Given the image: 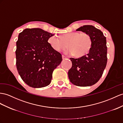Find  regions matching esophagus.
I'll use <instances>...</instances> for the list:
<instances>
[{
	"label": "esophagus",
	"instance_id": "esophagus-1",
	"mask_svg": "<svg viewBox=\"0 0 123 123\" xmlns=\"http://www.w3.org/2000/svg\"><path fill=\"white\" fill-rule=\"evenodd\" d=\"M62 59H66V58H67V56H65V55H62Z\"/></svg>",
	"mask_w": 123,
	"mask_h": 123
}]
</instances>
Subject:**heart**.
Segmentation results:
<instances>
[{
	"label": "heart",
	"instance_id": "b5f03b06",
	"mask_svg": "<svg viewBox=\"0 0 123 123\" xmlns=\"http://www.w3.org/2000/svg\"><path fill=\"white\" fill-rule=\"evenodd\" d=\"M48 43L56 51L63 50L68 46L67 53L81 57L89 52L92 45V39L87 33L75 31L63 35L61 38L52 36L49 38Z\"/></svg>",
	"mask_w": 123,
	"mask_h": 123
}]
</instances>
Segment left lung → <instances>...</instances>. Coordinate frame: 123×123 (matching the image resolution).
<instances>
[{
	"mask_svg": "<svg viewBox=\"0 0 123 123\" xmlns=\"http://www.w3.org/2000/svg\"><path fill=\"white\" fill-rule=\"evenodd\" d=\"M76 31L88 34L92 38V45L87 55L77 59L70 58L72 67L68 72V78L74 85L90 86L99 80L106 67V37L101 31L92 25H84Z\"/></svg>",
	"mask_w": 123,
	"mask_h": 123,
	"instance_id": "8db88e82",
	"label": "left lung"
}]
</instances>
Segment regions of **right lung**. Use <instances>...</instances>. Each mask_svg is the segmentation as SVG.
Here are the masks:
<instances>
[{"mask_svg":"<svg viewBox=\"0 0 123 123\" xmlns=\"http://www.w3.org/2000/svg\"><path fill=\"white\" fill-rule=\"evenodd\" d=\"M53 35L39 28L25 29L18 35L15 51L17 70L31 87L49 85L53 71L62 61L61 53L48 42Z\"/></svg>","mask_w":123,"mask_h":123,"instance_id":"add662e5","label":"right lung"}]
</instances>
